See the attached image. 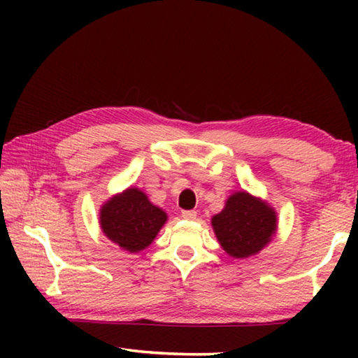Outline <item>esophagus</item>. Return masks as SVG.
Segmentation results:
<instances>
[{
	"label": "esophagus",
	"instance_id": "obj_1",
	"mask_svg": "<svg viewBox=\"0 0 358 358\" xmlns=\"http://www.w3.org/2000/svg\"><path fill=\"white\" fill-rule=\"evenodd\" d=\"M181 216H183L185 220H196L197 211L196 210H185V211H181Z\"/></svg>",
	"mask_w": 358,
	"mask_h": 358
}]
</instances>
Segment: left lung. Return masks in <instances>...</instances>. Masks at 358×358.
<instances>
[{"instance_id":"left-lung-1","label":"left lung","mask_w":358,"mask_h":358,"mask_svg":"<svg viewBox=\"0 0 358 358\" xmlns=\"http://www.w3.org/2000/svg\"><path fill=\"white\" fill-rule=\"evenodd\" d=\"M211 224L224 251L240 259L252 256L268 243L276 230V215L248 192H235Z\"/></svg>"}]
</instances>
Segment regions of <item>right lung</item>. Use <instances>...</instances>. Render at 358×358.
I'll use <instances>...</instances> for the list:
<instances>
[{
    "label": "right lung",
    "instance_id": "right-lung-1",
    "mask_svg": "<svg viewBox=\"0 0 358 358\" xmlns=\"http://www.w3.org/2000/svg\"><path fill=\"white\" fill-rule=\"evenodd\" d=\"M167 215L137 187L110 199L101 210V227L108 240L129 252L147 248L164 226Z\"/></svg>",
    "mask_w": 358,
    "mask_h": 358
}]
</instances>
